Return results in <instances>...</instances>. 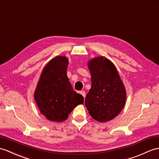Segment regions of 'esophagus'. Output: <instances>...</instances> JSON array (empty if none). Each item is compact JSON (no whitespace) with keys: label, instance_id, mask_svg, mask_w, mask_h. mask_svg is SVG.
<instances>
[{"label":"esophagus","instance_id":"esophagus-1","mask_svg":"<svg viewBox=\"0 0 159 159\" xmlns=\"http://www.w3.org/2000/svg\"><path fill=\"white\" fill-rule=\"evenodd\" d=\"M79 93L82 95L84 97H84H85V91H79Z\"/></svg>","mask_w":159,"mask_h":159}]
</instances>
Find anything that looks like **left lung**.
I'll use <instances>...</instances> for the list:
<instances>
[{
  "label": "left lung",
  "instance_id": "left-lung-1",
  "mask_svg": "<svg viewBox=\"0 0 159 159\" xmlns=\"http://www.w3.org/2000/svg\"><path fill=\"white\" fill-rule=\"evenodd\" d=\"M91 88L85 98L89 113L104 123L119 114L126 101V91L115 66L108 59L98 57L88 62Z\"/></svg>",
  "mask_w": 159,
  "mask_h": 159
}]
</instances>
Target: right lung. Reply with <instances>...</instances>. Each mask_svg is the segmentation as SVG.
Returning a JSON list of instances; mask_svg holds the SVG:
<instances>
[{"mask_svg": "<svg viewBox=\"0 0 159 159\" xmlns=\"http://www.w3.org/2000/svg\"><path fill=\"white\" fill-rule=\"evenodd\" d=\"M68 59L57 56L44 68L34 92L40 111L48 120L61 122L75 107L83 104V95L73 90L67 76Z\"/></svg>", "mask_w": 159, "mask_h": 159, "instance_id": "obj_1", "label": "right lung"}]
</instances>
